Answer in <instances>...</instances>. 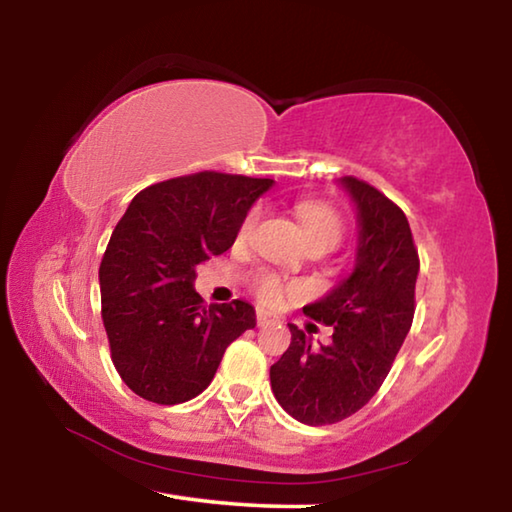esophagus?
Wrapping results in <instances>:
<instances>
[{
  "mask_svg": "<svg viewBox=\"0 0 512 512\" xmlns=\"http://www.w3.org/2000/svg\"><path fill=\"white\" fill-rule=\"evenodd\" d=\"M255 320H257L259 327H268V325L280 323V318H277L275 314H271V311H266V309H257Z\"/></svg>",
  "mask_w": 512,
  "mask_h": 512,
  "instance_id": "34e87169",
  "label": "esophagus"
}]
</instances>
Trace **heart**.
<instances>
[{
	"label": "heart",
	"instance_id": "b5f03b06",
	"mask_svg": "<svg viewBox=\"0 0 512 512\" xmlns=\"http://www.w3.org/2000/svg\"><path fill=\"white\" fill-rule=\"evenodd\" d=\"M298 216L309 244L336 246L341 241L345 225H343L341 214L336 212L332 205L318 203V201H305L298 205ZM257 221H259V210L253 207V210L241 219L237 239L239 241L250 239ZM253 291L259 300L266 302V305H277V302L284 298V293L296 291V284H287L280 275H275L271 271H259L253 277Z\"/></svg>",
	"mask_w": 512,
	"mask_h": 512
}]
</instances>
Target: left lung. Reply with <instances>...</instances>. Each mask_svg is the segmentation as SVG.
<instances>
[{
  "label": "left lung",
  "instance_id": "8db88e82",
  "mask_svg": "<svg viewBox=\"0 0 512 512\" xmlns=\"http://www.w3.org/2000/svg\"><path fill=\"white\" fill-rule=\"evenodd\" d=\"M341 185L357 205V264L329 296L302 309L334 329L332 341L316 348L289 325V350L271 366L275 400L309 427L341 422L370 402L415 314L420 259L406 214L366 180L345 176Z\"/></svg>",
  "mask_w": 512,
  "mask_h": 512
}]
</instances>
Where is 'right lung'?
Returning a JSON list of instances; mask_svg holds the SVG:
<instances>
[{"label":"right lung","mask_w":512,"mask_h":512,"mask_svg":"<svg viewBox=\"0 0 512 512\" xmlns=\"http://www.w3.org/2000/svg\"><path fill=\"white\" fill-rule=\"evenodd\" d=\"M271 178L198 171L142 189L121 216L99 266L110 357L135 395L180 404L203 393L223 352L255 327L244 300L205 305L196 266L237 239Z\"/></svg>","instance_id":"add662e5"}]
</instances>
